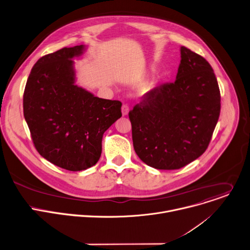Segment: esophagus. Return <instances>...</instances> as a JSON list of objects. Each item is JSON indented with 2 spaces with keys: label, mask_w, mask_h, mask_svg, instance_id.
<instances>
[{
  "label": "esophagus",
  "mask_w": 250,
  "mask_h": 250,
  "mask_svg": "<svg viewBox=\"0 0 250 250\" xmlns=\"http://www.w3.org/2000/svg\"><path fill=\"white\" fill-rule=\"evenodd\" d=\"M129 113V106L127 104H124L122 106V115L123 116H127Z\"/></svg>",
  "instance_id": "obj_1"
}]
</instances>
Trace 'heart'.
<instances>
[{
	"label": "heart",
	"mask_w": 250,
	"mask_h": 250,
	"mask_svg": "<svg viewBox=\"0 0 250 250\" xmlns=\"http://www.w3.org/2000/svg\"><path fill=\"white\" fill-rule=\"evenodd\" d=\"M155 88V84L154 83H147V84H145L142 88V91H141V95L142 96H146L150 93H152V91L154 90Z\"/></svg>",
	"instance_id": "b5f03b06"
}]
</instances>
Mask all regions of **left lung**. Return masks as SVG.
<instances>
[{"label": "left lung", "mask_w": 250, "mask_h": 250, "mask_svg": "<svg viewBox=\"0 0 250 250\" xmlns=\"http://www.w3.org/2000/svg\"><path fill=\"white\" fill-rule=\"evenodd\" d=\"M174 83H165L129 112L136 154L158 170H177L207 150L220 112V92L210 64L181 46Z\"/></svg>", "instance_id": "1"}]
</instances>
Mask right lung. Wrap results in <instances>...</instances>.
<instances>
[{
	"mask_svg": "<svg viewBox=\"0 0 250 250\" xmlns=\"http://www.w3.org/2000/svg\"><path fill=\"white\" fill-rule=\"evenodd\" d=\"M85 49L81 44L44 55L32 68L23 92V116L36 149L72 172L98 162L104 132L122 116L120 101L96 97L75 84L73 59Z\"/></svg>",
	"mask_w": 250,
	"mask_h": 250,
	"instance_id": "1",
	"label": "right lung"
}]
</instances>
